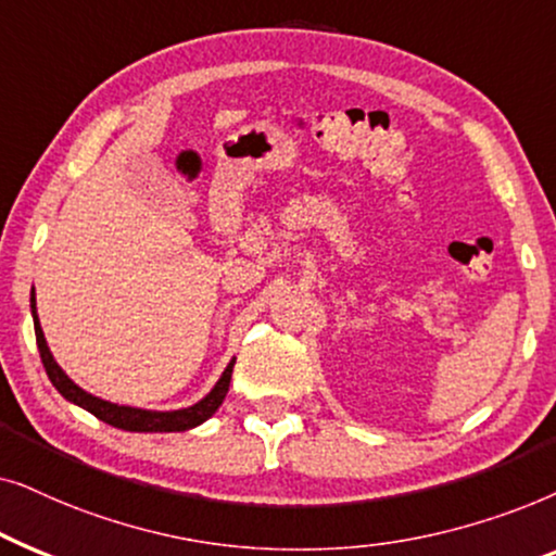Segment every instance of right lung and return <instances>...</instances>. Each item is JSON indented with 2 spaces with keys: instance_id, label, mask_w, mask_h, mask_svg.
<instances>
[{
  "instance_id": "1",
  "label": "right lung",
  "mask_w": 556,
  "mask_h": 556,
  "mask_svg": "<svg viewBox=\"0 0 556 556\" xmlns=\"http://www.w3.org/2000/svg\"><path fill=\"white\" fill-rule=\"evenodd\" d=\"M33 302V320H35V338H37V348H40V358L42 366H46L48 379L53 381V387L61 391V394L68 399V402L84 406L86 412H91L93 417H99L101 421H106L111 427L127 429V432H185V429H192L198 425H203L205 419L213 417L224 399L228 394V383H231V374H233V364L226 366L224 376H220L216 387L205 399H201L198 404L188 406V409H177V412H147V409H135V406H118L111 402H103V399L88 394L80 387H76L68 376L63 374V368L55 364L53 353L46 343V336H42L40 320H37V309H35V298Z\"/></svg>"
}]
</instances>
